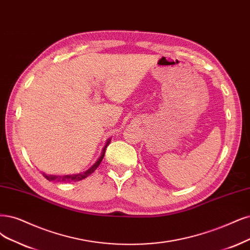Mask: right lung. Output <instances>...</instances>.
<instances>
[{
    "instance_id": "right-lung-1",
    "label": "right lung",
    "mask_w": 250,
    "mask_h": 250,
    "mask_svg": "<svg viewBox=\"0 0 250 250\" xmlns=\"http://www.w3.org/2000/svg\"><path fill=\"white\" fill-rule=\"evenodd\" d=\"M110 141H111V139L107 140L106 145L104 146L103 150H102V154L99 156V159L97 160V162L94 165H92L91 167L88 170H86L85 172L78 173V174H72V175H62V176H61V175H48L46 173H43V176L49 181H55V182H76V181H79V180L86 178L87 176H89L91 173H94L95 170L100 166L102 160H103L104 155H105V151H106L107 146L110 144Z\"/></svg>"
}]
</instances>
